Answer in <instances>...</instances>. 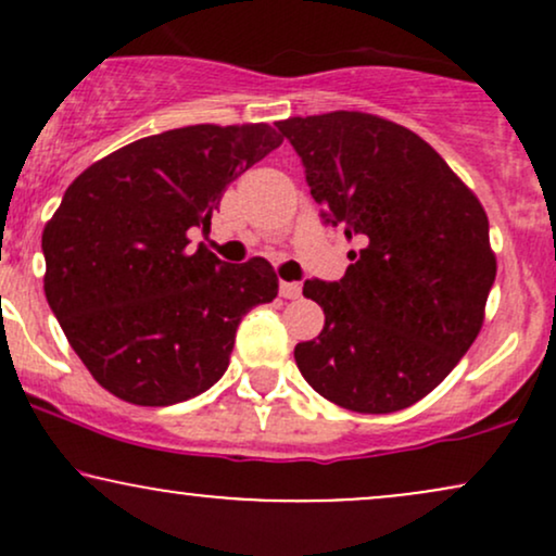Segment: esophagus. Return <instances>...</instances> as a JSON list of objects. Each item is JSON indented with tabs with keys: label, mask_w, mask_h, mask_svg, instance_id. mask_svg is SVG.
Returning a JSON list of instances; mask_svg holds the SVG:
<instances>
[{
	"label": "esophagus",
	"mask_w": 556,
	"mask_h": 556,
	"mask_svg": "<svg viewBox=\"0 0 556 556\" xmlns=\"http://www.w3.org/2000/svg\"><path fill=\"white\" fill-rule=\"evenodd\" d=\"M300 290H303V287H300L298 282H279V295L287 300L300 298Z\"/></svg>",
	"instance_id": "obj_1"
}]
</instances>
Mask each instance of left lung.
Instances as JSON below:
<instances>
[{"instance_id":"1","label":"left lung","mask_w":556,"mask_h":556,"mask_svg":"<svg viewBox=\"0 0 556 556\" xmlns=\"http://www.w3.org/2000/svg\"><path fill=\"white\" fill-rule=\"evenodd\" d=\"M311 195L358 242L340 282L308 279L321 334L295 348L303 379L355 413H397L446 379L476 342L496 277L489 216L413 130L368 112L277 123Z\"/></svg>"}]
</instances>
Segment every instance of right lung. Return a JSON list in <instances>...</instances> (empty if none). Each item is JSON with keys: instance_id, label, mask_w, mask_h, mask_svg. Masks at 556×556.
I'll return each instance as SVG.
<instances>
[{"instance_id": "1", "label": "right lung", "mask_w": 556, "mask_h": 556, "mask_svg": "<svg viewBox=\"0 0 556 556\" xmlns=\"http://www.w3.org/2000/svg\"><path fill=\"white\" fill-rule=\"evenodd\" d=\"M282 136L266 123L188 125L132 140L65 190L41 235L43 292L67 342L114 397L164 407L227 371L240 318L271 303L266 258L225 264L188 229Z\"/></svg>"}]
</instances>
